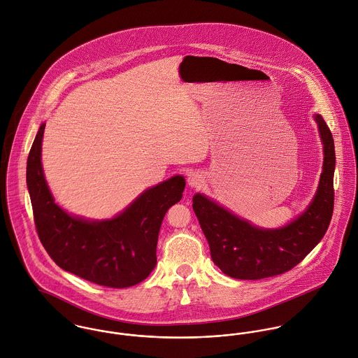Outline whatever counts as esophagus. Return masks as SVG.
<instances>
[{
	"instance_id": "esophagus-1",
	"label": "esophagus",
	"mask_w": 358,
	"mask_h": 358,
	"mask_svg": "<svg viewBox=\"0 0 358 358\" xmlns=\"http://www.w3.org/2000/svg\"><path fill=\"white\" fill-rule=\"evenodd\" d=\"M203 183H204V178H203L201 173H199V172H192V173L189 175V185H190L192 187H201Z\"/></svg>"
}]
</instances>
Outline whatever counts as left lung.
<instances>
[{
    "instance_id": "obj_1",
    "label": "left lung",
    "mask_w": 358,
    "mask_h": 358,
    "mask_svg": "<svg viewBox=\"0 0 358 358\" xmlns=\"http://www.w3.org/2000/svg\"><path fill=\"white\" fill-rule=\"evenodd\" d=\"M324 145V164L314 200L296 220L277 230L257 229L201 194L193 209L213 263L238 280H260L294 268L321 241L334 213L335 146L327 122L315 115Z\"/></svg>"
}]
</instances>
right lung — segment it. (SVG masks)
<instances>
[{
  "mask_svg": "<svg viewBox=\"0 0 358 358\" xmlns=\"http://www.w3.org/2000/svg\"><path fill=\"white\" fill-rule=\"evenodd\" d=\"M45 124L38 129L27 158V187L38 238L63 270L108 288L139 284L157 263V241L166 210L180 201L186 182L173 176L146 190L111 220L87 222L53 203L41 165Z\"/></svg>",
  "mask_w": 358,
  "mask_h": 358,
  "instance_id": "1",
  "label": "right lung"
}]
</instances>
